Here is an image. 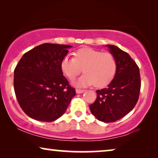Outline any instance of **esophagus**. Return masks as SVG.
Here are the masks:
<instances>
[{
	"mask_svg": "<svg viewBox=\"0 0 158 158\" xmlns=\"http://www.w3.org/2000/svg\"><path fill=\"white\" fill-rule=\"evenodd\" d=\"M75 91H76V94H83V93L85 92V90H81V89H76V90H75Z\"/></svg>",
	"mask_w": 158,
	"mask_h": 158,
	"instance_id": "1",
	"label": "esophagus"
}]
</instances>
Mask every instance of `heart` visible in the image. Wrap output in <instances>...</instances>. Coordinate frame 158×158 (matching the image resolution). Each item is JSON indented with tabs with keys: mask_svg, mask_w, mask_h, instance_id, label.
<instances>
[{
	"mask_svg": "<svg viewBox=\"0 0 158 158\" xmlns=\"http://www.w3.org/2000/svg\"><path fill=\"white\" fill-rule=\"evenodd\" d=\"M60 68L62 73L70 80L79 75L83 68L85 74L73 82L77 87H85L94 83L95 87L103 88L114 79L117 63L112 54L85 47L78 49L75 53V57L69 55L64 57Z\"/></svg>",
	"mask_w": 158,
	"mask_h": 158,
	"instance_id": "b5f03b06",
	"label": "heart"
}]
</instances>
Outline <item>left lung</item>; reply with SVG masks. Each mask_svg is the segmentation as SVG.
Wrapping results in <instances>:
<instances>
[{"label":"left lung","instance_id":"left-lung-1","mask_svg":"<svg viewBox=\"0 0 158 158\" xmlns=\"http://www.w3.org/2000/svg\"><path fill=\"white\" fill-rule=\"evenodd\" d=\"M106 46L115 57L117 70L107 88L96 90L97 98L89 108L97 119L109 123L119 120L134 109L141 81L139 68L128 53L114 45Z\"/></svg>","mask_w":158,"mask_h":158}]
</instances>
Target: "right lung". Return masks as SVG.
<instances>
[{
	"mask_svg": "<svg viewBox=\"0 0 158 158\" xmlns=\"http://www.w3.org/2000/svg\"><path fill=\"white\" fill-rule=\"evenodd\" d=\"M72 46L44 43L27 52L14 70V91L29 117L51 122L66 111L75 88L63 75L60 63Z\"/></svg>",
	"mask_w": 158,
	"mask_h": 158,
	"instance_id": "right-lung-1",
	"label": "right lung"
}]
</instances>
